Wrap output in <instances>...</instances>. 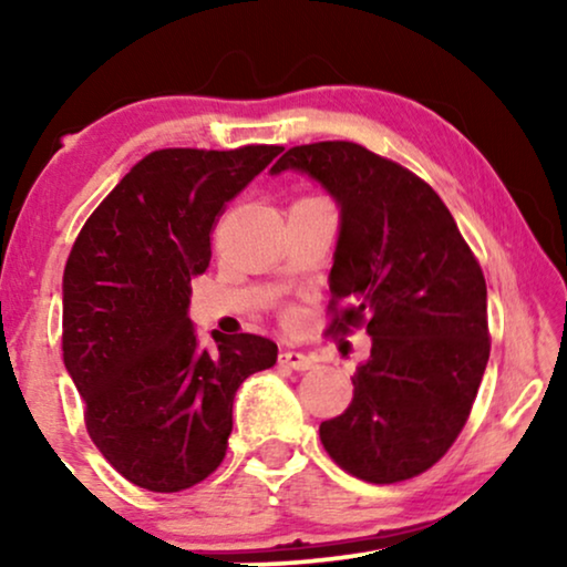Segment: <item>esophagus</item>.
<instances>
[{
	"label": "esophagus",
	"mask_w": 567,
	"mask_h": 567,
	"mask_svg": "<svg viewBox=\"0 0 567 567\" xmlns=\"http://www.w3.org/2000/svg\"><path fill=\"white\" fill-rule=\"evenodd\" d=\"M278 367H286L293 371H309L315 367V361L299 351H281L278 353Z\"/></svg>",
	"instance_id": "34e87169"
}]
</instances>
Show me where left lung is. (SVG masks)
I'll return each instance as SVG.
<instances>
[{
  "label": "left lung",
  "instance_id": "1",
  "mask_svg": "<svg viewBox=\"0 0 567 567\" xmlns=\"http://www.w3.org/2000/svg\"><path fill=\"white\" fill-rule=\"evenodd\" d=\"M301 173L336 200L330 324H367L371 355L322 446L367 483L421 475L449 452L483 382L487 289L454 216L410 169L351 142L293 146L270 175Z\"/></svg>",
  "mask_w": 567,
  "mask_h": 567
}]
</instances>
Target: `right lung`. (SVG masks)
Wrapping results in <instances>:
<instances>
[{"label": "right lung", "mask_w": 567, "mask_h": 567, "mask_svg": "<svg viewBox=\"0 0 567 567\" xmlns=\"http://www.w3.org/2000/svg\"><path fill=\"white\" fill-rule=\"evenodd\" d=\"M278 152H152L69 252L64 367L90 439L144 491L177 493L212 475L227 454L239 384L278 359L274 340L250 332L212 330L214 343L204 346L188 315L216 216Z\"/></svg>", "instance_id": "add662e5"}]
</instances>
